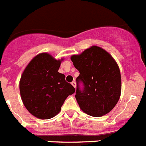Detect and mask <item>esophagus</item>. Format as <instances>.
<instances>
[{
	"instance_id": "34e87169",
	"label": "esophagus",
	"mask_w": 146,
	"mask_h": 146,
	"mask_svg": "<svg viewBox=\"0 0 146 146\" xmlns=\"http://www.w3.org/2000/svg\"><path fill=\"white\" fill-rule=\"evenodd\" d=\"M72 85L73 86H74V88H75V87H76V83H75V81H73V82H72Z\"/></svg>"
}]
</instances>
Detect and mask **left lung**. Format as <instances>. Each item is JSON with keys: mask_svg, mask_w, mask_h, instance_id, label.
<instances>
[{"mask_svg": "<svg viewBox=\"0 0 146 146\" xmlns=\"http://www.w3.org/2000/svg\"><path fill=\"white\" fill-rule=\"evenodd\" d=\"M71 60L80 72L75 94L80 108L92 117L108 114L121 93L120 72L114 58L102 48L93 46L79 55L72 56Z\"/></svg>", "mask_w": 146, "mask_h": 146, "instance_id": "1", "label": "left lung"}]
</instances>
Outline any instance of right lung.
<instances>
[{"mask_svg":"<svg viewBox=\"0 0 146 146\" xmlns=\"http://www.w3.org/2000/svg\"><path fill=\"white\" fill-rule=\"evenodd\" d=\"M61 60L41 53L30 61L21 76L20 92L23 105L39 119L54 117L67 97L75 92L64 74L58 72Z\"/></svg>","mask_w":146,"mask_h":146,"instance_id":"right-lung-1","label":"right lung"}]
</instances>
